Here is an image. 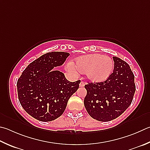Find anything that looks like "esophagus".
<instances>
[{"mask_svg":"<svg viewBox=\"0 0 150 150\" xmlns=\"http://www.w3.org/2000/svg\"><path fill=\"white\" fill-rule=\"evenodd\" d=\"M84 84H84V83L83 82V81H81V83L79 84V86L80 87H83V86H84Z\"/></svg>","mask_w":150,"mask_h":150,"instance_id":"obj_1","label":"esophagus"}]
</instances>
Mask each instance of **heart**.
<instances>
[{
	"label": "heart",
	"mask_w": 150,
	"mask_h": 150,
	"mask_svg": "<svg viewBox=\"0 0 150 150\" xmlns=\"http://www.w3.org/2000/svg\"><path fill=\"white\" fill-rule=\"evenodd\" d=\"M113 67L112 59L100 54L79 56L75 59V66L71 62L67 64L70 71L75 72L77 69L81 73H85L87 79L94 83L105 81L112 73Z\"/></svg>",
	"instance_id": "heart-1"
}]
</instances>
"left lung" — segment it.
Returning a JSON list of instances; mask_svg holds the SVG:
<instances>
[{
    "instance_id": "obj_1",
    "label": "left lung",
    "mask_w": 150,
    "mask_h": 150,
    "mask_svg": "<svg viewBox=\"0 0 150 150\" xmlns=\"http://www.w3.org/2000/svg\"><path fill=\"white\" fill-rule=\"evenodd\" d=\"M114 69L104 82L88 83L84 105L92 118L110 121L120 116L132 101L136 91L134 76L126 62L113 57Z\"/></svg>"
}]
</instances>
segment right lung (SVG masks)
<instances>
[{
  "label": "right lung",
  "mask_w": 150,
  "mask_h": 150,
  "mask_svg": "<svg viewBox=\"0 0 150 150\" xmlns=\"http://www.w3.org/2000/svg\"><path fill=\"white\" fill-rule=\"evenodd\" d=\"M69 54L52 52L28 65L17 83L18 98L29 115L40 121L60 117L69 98L77 91L81 81L70 82L56 67L61 66Z\"/></svg>",
  "instance_id": "1"
}]
</instances>
